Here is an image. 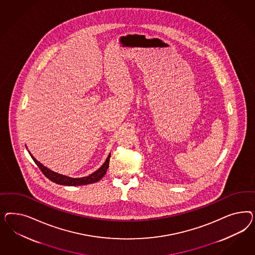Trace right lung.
I'll use <instances>...</instances> for the list:
<instances>
[{"label": "right lung", "mask_w": 255, "mask_h": 255, "mask_svg": "<svg viewBox=\"0 0 255 255\" xmlns=\"http://www.w3.org/2000/svg\"><path fill=\"white\" fill-rule=\"evenodd\" d=\"M29 153L31 155L32 160L37 164L39 169L42 171V173L46 176V178L50 179L51 181H53L55 183H57V184L65 186L86 185V184H91V183H94V182L99 181L101 178L106 175V173L108 171V166H109V159H110V154H109L108 158H107V160H106V162H104V164L101 166L100 168L96 170L95 172H93V174H91L88 177H84V178H70V177L63 176V175L56 173V172L52 171V170L46 168V166H44L41 162H39L31 154L30 151H29Z\"/></svg>", "instance_id": "right-lung-1"}]
</instances>
